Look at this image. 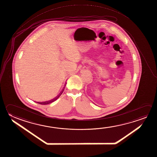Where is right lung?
<instances>
[{
  "label": "right lung",
  "mask_w": 157,
  "mask_h": 157,
  "mask_svg": "<svg viewBox=\"0 0 157 157\" xmlns=\"http://www.w3.org/2000/svg\"><path fill=\"white\" fill-rule=\"evenodd\" d=\"M63 88H65V87H63ZM63 90L64 89H63V91L60 92V94H59L58 96H57V97H55L54 98V99H52V100H50V101H45V102H37V103H39V104H41V105H48V104H49V103H51L53 102H54L55 101H56V100H57V98H59V97H60V96H61V94H63Z\"/></svg>",
  "instance_id": "1"
}]
</instances>
